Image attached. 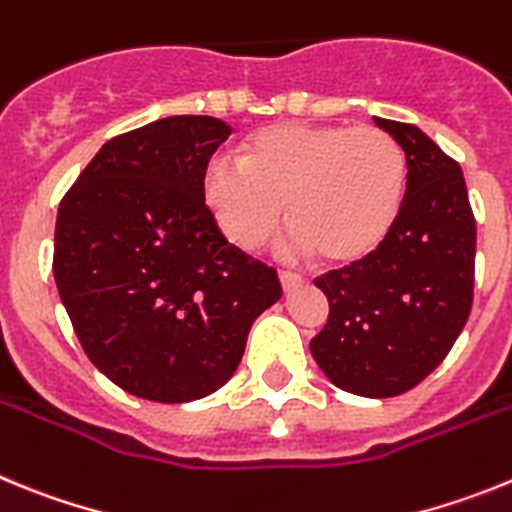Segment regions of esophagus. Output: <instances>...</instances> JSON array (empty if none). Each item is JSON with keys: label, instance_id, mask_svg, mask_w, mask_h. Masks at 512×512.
I'll use <instances>...</instances> for the list:
<instances>
[{"label": "esophagus", "instance_id": "obj_1", "mask_svg": "<svg viewBox=\"0 0 512 512\" xmlns=\"http://www.w3.org/2000/svg\"><path fill=\"white\" fill-rule=\"evenodd\" d=\"M279 282H282L284 292H289V289L300 287V284L305 282V279H302L300 274H295V271H279Z\"/></svg>", "mask_w": 512, "mask_h": 512}]
</instances>
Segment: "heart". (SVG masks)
<instances>
[{
	"label": "heart",
	"instance_id": "obj_1",
	"mask_svg": "<svg viewBox=\"0 0 512 512\" xmlns=\"http://www.w3.org/2000/svg\"><path fill=\"white\" fill-rule=\"evenodd\" d=\"M241 164L217 158L202 174V200L217 230L251 251L282 223L289 251H315L330 264L372 253L395 225L405 194V153L374 125H297L256 130Z\"/></svg>",
	"mask_w": 512,
	"mask_h": 512
}]
</instances>
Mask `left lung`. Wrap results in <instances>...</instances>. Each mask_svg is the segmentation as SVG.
<instances>
[{"label":"left lung","instance_id":"obj_1","mask_svg":"<svg viewBox=\"0 0 512 512\" xmlns=\"http://www.w3.org/2000/svg\"><path fill=\"white\" fill-rule=\"evenodd\" d=\"M374 122L405 151L408 187L377 251L315 279L330 315L310 354L336 387L382 400L423 382L467 325L477 223L454 158L415 125Z\"/></svg>","mask_w":512,"mask_h":512}]
</instances>
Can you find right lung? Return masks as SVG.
Here are the masks:
<instances>
[{
	"label": "right lung",
	"mask_w": 512,
	"mask_h": 512,
	"mask_svg": "<svg viewBox=\"0 0 512 512\" xmlns=\"http://www.w3.org/2000/svg\"><path fill=\"white\" fill-rule=\"evenodd\" d=\"M230 125L174 115L107 140L63 197L53 277L84 354L120 390L192 402L235 374L277 271L225 241L202 174Z\"/></svg>",
	"instance_id": "right-lung-1"
}]
</instances>
